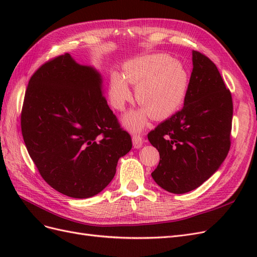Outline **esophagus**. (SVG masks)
Wrapping results in <instances>:
<instances>
[{
	"mask_svg": "<svg viewBox=\"0 0 257 257\" xmlns=\"http://www.w3.org/2000/svg\"><path fill=\"white\" fill-rule=\"evenodd\" d=\"M143 144H144L143 137L141 135H137V134L133 135V146L135 149H139V148H142Z\"/></svg>",
	"mask_w": 257,
	"mask_h": 257,
	"instance_id": "34e87169",
	"label": "esophagus"
}]
</instances>
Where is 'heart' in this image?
<instances>
[{"mask_svg":"<svg viewBox=\"0 0 257 257\" xmlns=\"http://www.w3.org/2000/svg\"><path fill=\"white\" fill-rule=\"evenodd\" d=\"M135 87V97L142 107L123 116L124 126L142 131L150 115L165 119L174 114L184 103L189 91L190 75L180 61L165 53L148 54L124 64L123 75L112 73L108 96L111 106L123 110L131 100V85Z\"/></svg>","mask_w":257,"mask_h":257,"instance_id":"1","label":"heart"}]
</instances>
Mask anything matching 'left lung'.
<instances>
[{
    "label": "left lung",
    "mask_w": 257,
    "mask_h": 257,
    "mask_svg": "<svg viewBox=\"0 0 257 257\" xmlns=\"http://www.w3.org/2000/svg\"><path fill=\"white\" fill-rule=\"evenodd\" d=\"M183 108L148 134L160 153L153 180L169 193L183 194L211 177L230 148L232 100L219 69L198 51Z\"/></svg>",
    "instance_id": "1"
}]
</instances>
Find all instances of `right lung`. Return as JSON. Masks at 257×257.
Returning a JSON list of instances; mask_svg holds the SVG:
<instances>
[{
    "mask_svg": "<svg viewBox=\"0 0 257 257\" xmlns=\"http://www.w3.org/2000/svg\"><path fill=\"white\" fill-rule=\"evenodd\" d=\"M21 131L44 180L73 198L102 192L132 149L130 134L107 105L102 76L69 53L46 62L31 77Z\"/></svg>",
    "mask_w": 257,
    "mask_h": 257,
    "instance_id": "1",
    "label": "right lung"
}]
</instances>
